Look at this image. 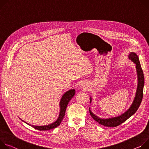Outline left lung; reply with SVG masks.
Here are the masks:
<instances>
[{"mask_svg":"<svg viewBox=\"0 0 149 149\" xmlns=\"http://www.w3.org/2000/svg\"><path fill=\"white\" fill-rule=\"evenodd\" d=\"M129 58L136 64V69L138 75V87L136 95L135 100L133 103V105L130 108V109L126 111L124 113L120 115L118 117L109 119H101L97 117L89 109V113L91 117L99 124L105 127H117L121 124L131 117L138 109L140 104L142 101L143 96V88L144 85V77L143 70L141 69V65L138 56L134 53H131L129 55Z\"/></svg>","mask_w":149,"mask_h":149,"instance_id":"left-lung-1","label":"left lung"}]
</instances>
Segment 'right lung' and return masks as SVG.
Wrapping results in <instances>:
<instances>
[{
	"label": "right lung",
	"instance_id": "1",
	"mask_svg": "<svg viewBox=\"0 0 149 149\" xmlns=\"http://www.w3.org/2000/svg\"><path fill=\"white\" fill-rule=\"evenodd\" d=\"M74 94H75V90L72 89V90L68 91L67 92H65L63 95V96H62L61 100V101H60V112L59 117L57 119V120L56 121H55L54 123L48 125H44V126H35V125H30L28 124L31 125L32 127H34L35 129L40 130V131H47V130H52L53 128L57 127L60 124L63 119L64 118L66 108H67L68 104L69 102V101H70L71 99L73 97Z\"/></svg>",
	"mask_w": 149,
	"mask_h": 149
}]
</instances>
